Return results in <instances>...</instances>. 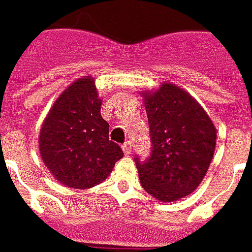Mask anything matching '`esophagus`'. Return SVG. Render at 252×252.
I'll list each match as a JSON object with an SVG mask.
<instances>
[{
    "label": "esophagus",
    "instance_id": "34e87169",
    "mask_svg": "<svg viewBox=\"0 0 252 252\" xmlns=\"http://www.w3.org/2000/svg\"><path fill=\"white\" fill-rule=\"evenodd\" d=\"M121 148H122V150H124V153L126 154V155L131 154V151H132V145H131V142H128V141L124 142V144L121 145Z\"/></svg>",
    "mask_w": 252,
    "mask_h": 252
}]
</instances>
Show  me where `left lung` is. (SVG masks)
Masks as SVG:
<instances>
[{
    "instance_id": "obj_1",
    "label": "left lung",
    "mask_w": 252,
    "mask_h": 252,
    "mask_svg": "<svg viewBox=\"0 0 252 252\" xmlns=\"http://www.w3.org/2000/svg\"><path fill=\"white\" fill-rule=\"evenodd\" d=\"M145 110L151 151L135 155L142 188L161 202L177 201L195 190L216 148V128L192 95L173 84L146 93Z\"/></svg>"
}]
</instances>
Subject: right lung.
Returning a JSON list of instances; mask_svg holds the SVG:
<instances>
[{
  "label": "right lung",
  "mask_w": 252,
  "mask_h": 252,
  "mask_svg": "<svg viewBox=\"0 0 252 252\" xmlns=\"http://www.w3.org/2000/svg\"><path fill=\"white\" fill-rule=\"evenodd\" d=\"M101 99L92 78L66 88L40 131V154L49 171L64 186L92 188L106 179L124 151L108 136Z\"/></svg>",
  "instance_id": "1"
}]
</instances>
